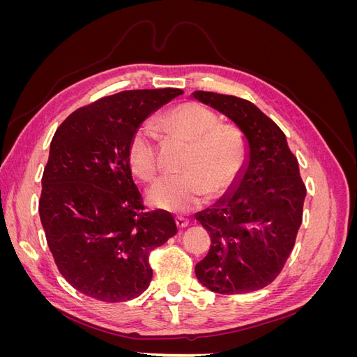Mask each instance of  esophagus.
I'll return each instance as SVG.
<instances>
[{
  "label": "esophagus",
  "instance_id": "1",
  "mask_svg": "<svg viewBox=\"0 0 357 357\" xmlns=\"http://www.w3.org/2000/svg\"><path fill=\"white\" fill-rule=\"evenodd\" d=\"M176 225L178 226L180 229H183V228H186V226L189 225V220L185 219V218H176Z\"/></svg>",
  "mask_w": 357,
  "mask_h": 357
}]
</instances>
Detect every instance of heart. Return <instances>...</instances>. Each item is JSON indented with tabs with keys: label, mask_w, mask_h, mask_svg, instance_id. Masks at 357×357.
Instances as JSON below:
<instances>
[{
	"label": "heart",
	"mask_w": 357,
	"mask_h": 357,
	"mask_svg": "<svg viewBox=\"0 0 357 357\" xmlns=\"http://www.w3.org/2000/svg\"><path fill=\"white\" fill-rule=\"evenodd\" d=\"M171 132L190 143L185 169L178 176L159 178L149 190L153 207L172 213H188L211 195L228 190L247 160V142L240 128L219 123V117L207 107L186 102L171 110L164 119ZM129 165L143 181L159 172L156 135L150 126L138 128L128 149Z\"/></svg>",
	"instance_id": "b5f03b06"
}]
</instances>
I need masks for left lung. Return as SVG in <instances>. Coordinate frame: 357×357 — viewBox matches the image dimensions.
Listing matches in <instances>:
<instances>
[{
    "instance_id": "left-lung-1",
    "label": "left lung",
    "mask_w": 357,
    "mask_h": 357,
    "mask_svg": "<svg viewBox=\"0 0 357 357\" xmlns=\"http://www.w3.org/2000/svg\"><path fill=\"white\" fill-rule=\"evenodd\" d=\"M192 98L232 121L248 149L240 177L195 215L211 236L195 274L215 294H248L273 283L283 269L302 223L307 189L284 132L253 102L204 91Z\"/></svg>"
}]
</instances>
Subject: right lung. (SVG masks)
<instances>
[{
	"label": "right lung",
	"mask_w": 357,
	"mask_h": 357,
	"mask_svg": "<svg viewBox=\"0 0 357 357\" xmlns=\"http://www.w3.org/2000/svg\"><path fill=\"white\" fill-rule=\"evenodd\" d=\"M181 89L123 91L71 113L52 138L41 178V225L62 277L104 302L139 296L149 253L177 234L164 210L144 211L128 149L146 119Z\"/></svg>",
	"instance_id": "add662e5"
}]
</instances>
